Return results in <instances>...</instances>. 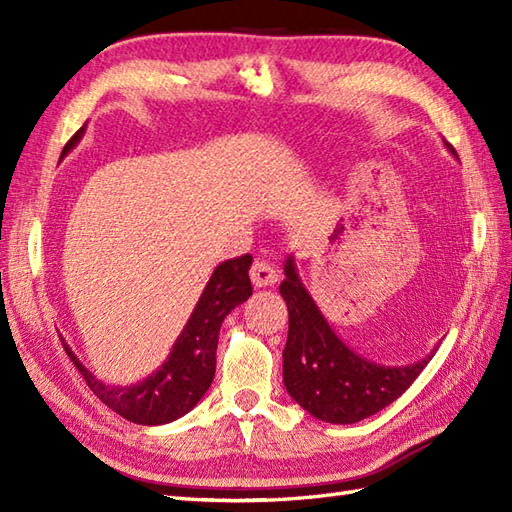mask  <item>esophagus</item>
<instances>
[{"label": "esophagus", "instance_id": "esophagus-1", "mask_svg": "<svg viewBox=\"0 0 512 512\" xmlns=\"http://www.w3.org/2000/svg\"><path fill=\"white\" fill-rule=\"evenodd\" d=\"M250 279L257 288H268L277 284V270L273 268V264H268L266 259H257L250 268Z\"/></svg>", "mask_w": 512, "mask_h": 512}]
</instances>
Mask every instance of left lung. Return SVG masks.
Returning a JSON list of instances; mask_svg holds the SVG:
<instances>
[{
	"label": "left lung",
	"instance_id": "obj_1",
	"mask_svg": "<svg viewBox=\"0 0 512 512\" xmlns=\"http://www.w3.org/2000/svg\"><path fill=\"white\" fill-rule=\"evenodd\" d=\"M451 154L455 156V149ZM279 292L288 306L284 385L310 416L330 424H354L391 405L436 354L409 365H380L350 350L323 317L297 273L295 257L284 264Z\"/></svg>",
	"mask_w": 512,
	"mask_h": 512
}]
</instances>
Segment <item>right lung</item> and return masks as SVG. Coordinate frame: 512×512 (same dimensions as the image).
<instances>
[{
    "label": "right lung",
    "instance_id": "add662e5",
    "mask_svg": "<svg viewBox=\"0 0 512 512\" xmlns=\"http://www.w3.org/2000/svg\"><path fill=\"white\" fill-rule=\"evenodd\" d=\"M83 134L85 125L68 140V145L61 151V158L79 145ZM250 264H253V257L242 255L226 259L213 270L187 325L173 343L167 361L136 385H105L76 358L68 343H63L65 352L83 374L94 396L116 411L118 416L134 424H147V427L178 420L198 405L213 383L217 336H220L222 321L228 312L253 295L248 277Z\"/></svg>",
    "mask_w": 512,
    "mask_h": 512
}]
</instances>
